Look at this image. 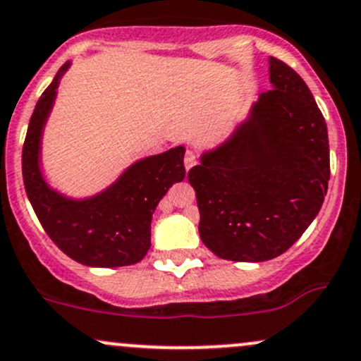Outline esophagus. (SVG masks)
<instances>
[{"mask_svg": "<svg viewBox=\"0 0 361 361\" xmlns=\"http://www.w3.org/2000/svg\"><path fill=\"white\" fill-rule=\"evenodd\" d=\"M197 164V156L193 150H187V154H185V169H192L193 166Z\"/></svg>", "mask_w": 361, "mask_h": 361, "instance_id": "1", "label": "esophagus"}]
</instances>
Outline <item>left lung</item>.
<instances>
[{
	"mask_svg": "<svg viewBox=\"0 0 361 361\" xmlns=\"http://www.w3.org/2000/svg\"><path fill=\"white\" fill-rule=\"evenodd\" d=\"M269 80L272 90L188 171L200 238L233 262L286 252L319 214L331 176L327 125L310 89L276 58H269Z\"/></svg>",
	"mask_w": 361,
	"mask_h": 361,
	"instance_id": "8db88e82",
	"label": "left lung"
}]
</instances>
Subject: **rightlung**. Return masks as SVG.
Instances as JSON below:
<instances>
[{
    "mask_svg": "<svg viewBox=\"0 0 361 361\" xmlns=\"http://www.w3.org/2000/svg\"><path fill=\"white\" fill-rule=\"evenodd\" d=\"M66 61L39 97L22 150L27 197L44 231L63 253L87 267H123L140 262L150 248V224L162 197L185 178V145L137 159L120 176L87 197L59 192L42 171V137Z\"/></svg>",
    "mask_w": 361,
    "mask_h": 361,
    "instance_id": "add662e5",
    "label": "right lung"
}]
</instances>
